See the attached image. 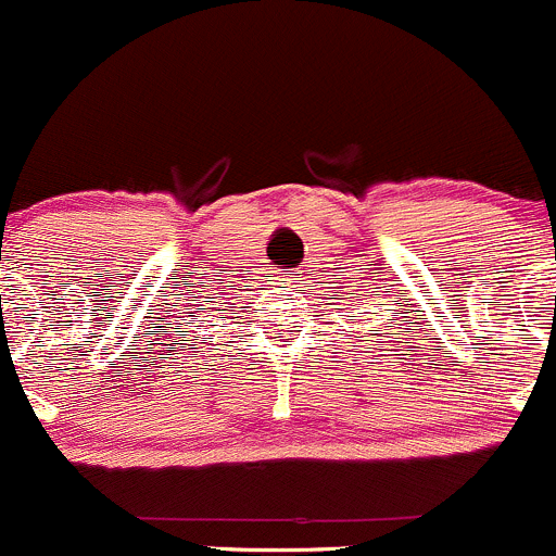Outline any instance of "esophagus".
<instances>
[{"label": "esophagus", "mask_w": 556, "mask_h": 556, "mask_svg": "<svg viewBox=\"0 0 556 556\" xmlns=\"http://www.w3.org/2000/svg\"><path fill=\"white\" fill-rule=\"evenodd\" d=\"M278 286H283V289H296V286L302 283L300 276H278Z\"/></svg>", "instance_id": "1"}]
</instances>
